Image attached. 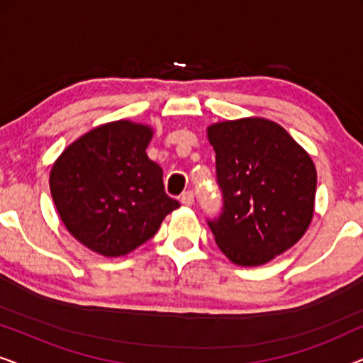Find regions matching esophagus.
<instances>
[{
  "label": "esophagus",
  "instance_id": "34e87169",
  "mask_svg": "<svg viewBox=\"0 0 363 363\" xmlns=\"http://www.w3.org/2000/svg\"><path fill=\"white\" fill-rule=\"evenodd\" d=\"M180 201L183 203L185 206H191L193 203H195V195H193V191H185L180 198Z\"/></svg>",
  "mask_w": 363,
  "mask_h": 363
}]
</instances>
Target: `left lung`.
<instances>
[{
	"label": "left lung",
	"instance_id": "left-lung-1",
	"mask_svg": "<svg viewBox=\"0 0 363 363\" xmlns=\"http://www.w3.org/2000/svg\"><path fill=\"white\" fill-rule=\"evenodd\" d=\"M216 153L225 211L210 221L215 241L238 266H262L306 235L314 218L317 172L284 127L264 117L206 128Z\"/></svg>",
	"mask_w": 363,
	"mask_h": 363
}]
</instances>
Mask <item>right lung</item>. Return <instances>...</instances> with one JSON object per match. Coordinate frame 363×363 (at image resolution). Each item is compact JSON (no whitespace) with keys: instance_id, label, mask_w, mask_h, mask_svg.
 Here are the masks:
<instances>
[{"instance_id":"obj_1","label":"right lung","mask_w":363,"mask_h":363,"mask_svg":"<svg viewBox=\"0 0 363 363\" xmlns=\"http://www.w3.org/2000/svg\"><path fill=\"white\" fill-rule=\"evenodd\" d=\"M153 127L113 121L91 128L52 163L49 188L66 230L106 257L150 240L180 203L163 190L162 168L147 155Z\"/></svg>"}]
</instances>
